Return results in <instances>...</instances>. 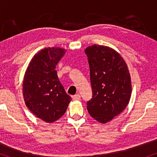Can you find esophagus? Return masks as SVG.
<instances>
[{"instance_id": "34e87169", "label": "esophagus", "mask_w": 157, "mask_h": 157, "mask_svg": "<svg viewBox=\"0 0 157 157\" xmlns=\"http://www.w3.org/2000/svg\"><path fill=\"white\" fill-rule=\"evenodd\" d=\"M73 99H74V101L80 100V99H81V96H80V94H76V95L73 96Z\"/></svg>"}]
</instances>
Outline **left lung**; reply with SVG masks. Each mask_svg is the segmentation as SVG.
I'll use <instances>...</instances> for the list:
<instances>
[{"label":"left lung","mask_w":157,"mask_h":157,"mask_svg":"<svg viewBox=\"0 0 157 157\" xmlns=\"http://www.w3.org/2000/svg\"><path fill=\"white\" fill-rule=\"evenodd\" d=\"M89 60L93 91L87 102L89 114L102 124L120 114L129 102L132 81L128 66L117 51L93 45L84 50Z\"/></svg>","instance_id":"obj_1"}]
</instances>
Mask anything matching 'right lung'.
<instances>
[{"label": "right lung", "instance_id": "add662e5", "mask_svg": "<svg viewBox=\"0 0 157 157\" xmlns=\"http://www.w3.org/2000/svg\"><path fill=\"white\" fill-rule=\"evenodd\" d=\"M66 51L59 47L41 49L32 58L23 78L25 105L36 117L48 123L59 119L72 99L66 93L56 70Z\"/></svg>", "mask_w": 157, "mask_h": 157}]
</instances>
